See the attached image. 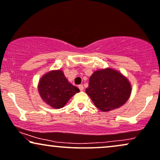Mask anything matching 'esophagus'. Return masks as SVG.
<instances>
[{
	"label": "esophagus",
	"instance_id": "34e87169",
	"mask_svg": "<svg viewBox=\"0 0 160 160\" xmlns=\"http://www.w3.org/2000/svg\"><path fill=\"white\" fill-rule=\"evenodd\" d=\"M78 88H79L81 91H82V90H84V86L82 85V84H79V85H78Z\"/></svg>",
	"mask_w": 160,
	"mask_h": 160
}]
</instances>
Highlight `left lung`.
<instances>
[{"label":"left lung","mask_w":160,"mask_h":160,"mask_svg":"<svg viewBox=\"0 0 160 160\" xmlns=\"http://www.w3.org/2000/svg\"><path fill=\"white\" fill-rule=\"evenodd\" d=\"M86 92L96 108L106 112L123 105L131 96V87L120 72L108 68L96 71L90 77Z\"/></svg>","instance_id":"8db88e82"}]
</instances>
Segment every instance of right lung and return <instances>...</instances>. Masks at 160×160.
Masks as SVG:
<instances>
[{"mask_svg":"<svg viewBox=\"0 0 160 160\" xmlns=\"http://www.w3.org/2000/svg\"><path fill=\"white\" fill-rule=\"evenodd\" d=\"M38 92L47 104L58 109L64 107L79 90L68 82L62 70H53L41 78Z\"/></svg>","mask_w":160,"mask_h":160,"instance_id":"right-lung-1","label":"right lung"}]
</instances>
